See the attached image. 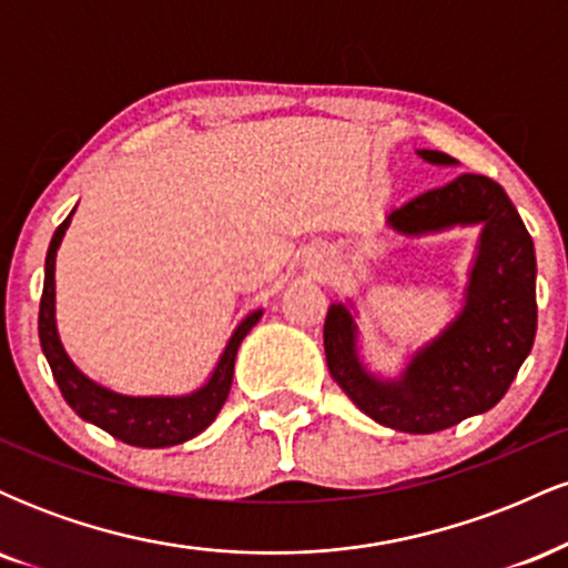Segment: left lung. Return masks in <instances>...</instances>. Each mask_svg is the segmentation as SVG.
<instances>
[{"label":"left lung","instance_id":"left-lung-1","mask_svg":"<svg viewBox=\"0 0 568 568\" xmlns=\"http://www.w3.org/2000/svg\"><path fill=\"white\" fill-rule=\"evenodd\" d=\"M419 154L435 165L456 162L429 149ZM387 224L403 234L484 224L465 310L408 363L400 379L379 382L357 361L347 306L334 304L323 325L325 361L334 382L374 422L400 433H440L497 406L531 352L537 334L531 234L505 189L475 173L408 200L389 213Z\"/></svg>","mask_w":568,"mask_h":568}]
</instances>
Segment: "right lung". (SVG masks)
Wrapping results in <instances>:
<instances>
[{
	"label": "right lung",
	"instance_id": "1",
	"mask_svg": "<svg viewBox=\"0 0 568 568\" xmlns=\"http://www.w3.org/2000/svg\"><path fill=\"white\" fill-rule=\"evenodd\" d=\"M71 213L58 226L53 240H50L48 258H44L42 302H39V342H42V352L48 357L50 371H53L58 389H61L69 406L84 422H93L95 427L106 429L109 435H114L122 443H130V446L165 448L194 438V435H200L202 429L216 419L221 406L226 403V395H230L232 387L237 347L247 331L258 323L262 312H253V315H247L237 325L230 344H226L224 355H221L216 371H213L211 379L197 393L184 397H128L116 395L112 389L98 387L95 382H90L69 361L55 331V251L61 245L63 232H67Z\"/></svg>",
	"mask_w": 568,
	"mask_h": 568
}]
</instances>
